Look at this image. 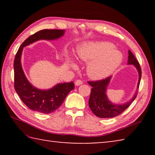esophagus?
<instances>
[{
	"label": "esophagus",
	"instance_id": "obj_1",
	"mask_svg": "<svg viewBox=\"0 0 155 155\" xmlns=\"http://www.w3.org/2000/svg\"><path fill=\"white\" fill-rule=\"evenodd\" d=\"M82 84H83V81L81 80H77L75 81V85L77 86L81 85H82Z\"/></svg>",
	"mask_w": 155,
	"mask_h": 155
}]
</instances>
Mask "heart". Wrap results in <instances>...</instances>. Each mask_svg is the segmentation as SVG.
Returning <instances> with one entry per match:
<instances>
[{
  "label": "heart",
  "instance_id": "1",
  "mask_svg": "<svg viewBox=\"0 0 155 155\" xmlns=\"http://www.w3.org/2000/svg\"><path fill=\"white\" fill-rule=\"evenodd\" d=\"M77 57L85 62H90L87 68L88 77L101 80L112 74L122 61V54L108 41H92L78 48Z\"/></svg>",
  "mask_w": 155,
  "mask_h": 155
}]
</instances>
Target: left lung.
Here are the masks:
<instances>
[{
  "label": "left lung",
  "mask_w": 155,
  "mask_h": 155,
  "mask_svg": "<svg viewBox=\"0 0 155 155\" xmlns=\"http://www.w3.org/2000/svg\"><path fill=\"white\" fill-rule=\"evenodd\" d=\"M128 64L133 65L137 70L139 73V81L137 83V89L136 90L134 96L127 103L122 104H116L112 103L109 101L107 96V88L111 80V77H109L104 79L96 81H88V83L92 87L91 90V94L89 99V106L91 111L97 117L101 118H109L115 117L124 112L129 107L133 101L137 97L138 88L140 86L141 70L140 64L131 51H128Z\"/></svg>",
  "instance_id": "1"
}]
</instances>
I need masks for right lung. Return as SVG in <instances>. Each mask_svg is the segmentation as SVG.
I'll return each instance as SVG.
<instances>
[{"label": "right lung", "mask_w": 155, "mask_h": 155, "mask_svg": "<svg viewBox=\"0 0 155 155\" xmlns=\"http://www.w3.org/2000/svg\"><path fill=\"white\" fill-rule=\"evenodd\" d=\"M64 30L44 29L35 33L26 40L15 54L14 67V87L20 99L30 109L48 114L57 109L64 103L68 93L74 88V84L59 83L49 90H41L33 86L27 80L21 65L23 48L40 40H54L64 35Z\"/></svg>", "instance_id": "obj_1"}]
</instances>
